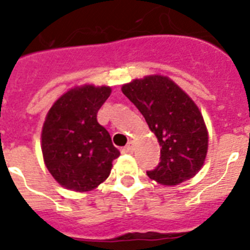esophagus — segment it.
<instances>
[{"label":"esophagus","mask_w":250,"mask_h":250,"mask_svg":"<svg viewBox=\"0 0 250 250\" xmlns=\"http://www.w3.org/2000/svg\"><path fill=\"white\" fill-rule=\"evenodd\" d=\"M134 150H135V143H134V141H130L129 144L124 147V151L129 152V154H132V152H134Z\"/></svg>","instance_id":"esophagus-1"}]
</instances>
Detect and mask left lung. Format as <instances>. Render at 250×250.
Returning <instances> with one entry per match:
<instances>
[{"mask_svg": "<svg viewBox=\"0 0 250 250\" xmlns=\"http://www.w3.org/2000/svg\"><path fill=\"white\" fill-rule=\"evenodd\" d=\"M121 91L143 114L161 146L160 163L147 176L167 187L193 178L208 151V130L196 104L161 75L132 80Z\"/></svg>", "mask_w": 250, "mask_h": 250, "instance_id": "8db88e82", "label": "left lung"}]
</instances>
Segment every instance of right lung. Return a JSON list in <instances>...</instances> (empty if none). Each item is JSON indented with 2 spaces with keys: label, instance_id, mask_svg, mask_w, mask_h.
I'll return each instance as SVG.
<instances>
[{
  "label": "right lung",
  "instance_id": "1",
  "mask_svg": "<svg viewBox=\"0 0 250 250\" xmlns=\"http://www.w3.org/2000/svg\"><path fill=\"white\" fill-rule=\"evenodd\" d=\"M111 94L109 86L83 85L60 96L46 115L41 134L45 165L61 187L90 191L110 175L120 151L98 111Z\"/></svg>",
  "mask_w": 250,
  "mask_h": 250
}]
</instances>
